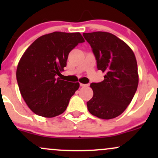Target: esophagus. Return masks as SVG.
Masks as SVG:
<instances>
[{"label":"esophagus","instance_id":"esophagus-1","mask_svg":"<svg viewBox=\"0 0 158 158\" xmlns=\"http://www.w3.org/2000/svg\"><path fill=\"white\" fill-rule=\"evenodd\" d=\"M79 85H80L81 87H85V86H87V85H86V84H82V83H80V84H79Z\"/></svg>","mask_w":158,"mask_h":158}]
</instances>
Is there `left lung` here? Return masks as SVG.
Returning a JSON list of instances; mask_svg holds the SVG:
<instances>
[{
  "mask_svg": "<svg viewBox=\"0 0 158 158\" xmlns=\"http://www.w3.org/2000/svg\"><path fill=\"white\" fill-rule=\"evenodd\" d=\"M97 60L98 70L105 73L104 80L93 82L92 99L87 106L92 115L109 119L126 109L138 85L137 64L131 49L124 41L106 32L83 33Z\"/></svg>",
  "mask_w": 158,
  "mask_h": 158,
  "instance_id": "8db88e82",
  "label": "left lung"
}]
</instances>
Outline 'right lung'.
Instances as JSON below:
<instances>
[{
	"label": "right lung",
	"mask_w": 158,
	"mask_h": 158,
	"mask_svg": "<svg viewBox=\"0 0 158 158\" xmlns=\"http://www.w3.org/2000/svg\"><path fill=\"white\" fill-rule=\"evenodd\" d=\"M83 42L79 32H54L36 39L23 53L16 78L21 96L33 113L54 117L66 110L79 84L58 76L66 67L69 52Z\"/></svg>",
	"instance_id": "obj_1"
}]
</instances>
